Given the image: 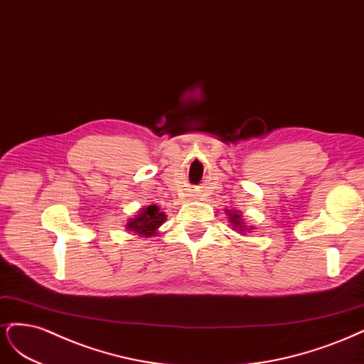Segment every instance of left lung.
<instances>
[{"mask_svg": "<svg viewBox=\"0 0 364 364\" xmlns=\"http://www.w3.org/2000/svg\"><path fill=\"white\" fill-rule=\"evenodd\" d=\"M225 213L228 216V222L230 225L232 227L234 231H237L240 236H245L246 232H251L255 227L254 225H246V222L243 219V215L240 213V210L237 212V210H230L227 208Z\"/></svg>", "mask_w": 364, "mask_h": 364, "instance_id": "1", "label": "left lung"}]
</instances>
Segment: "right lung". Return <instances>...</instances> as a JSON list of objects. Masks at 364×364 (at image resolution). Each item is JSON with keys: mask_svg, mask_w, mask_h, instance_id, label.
<instances>
[{"mask_svg": "<svg viewBox=\"0 0 364 364\" xmlns=\"http://www.w3.org/2000/svg\"><path fill=\"white\" fill-rule=\"evenodd\" d=\"M166 215L165 212H161V208L156 204L145 205L142 208H139V212L127 220V224L124 225L127 231L134 232L139 237H152V236H159L160 231L159 228L166 222Z\"/></svg>", "mask_w": 364, "mask_h": 364, "instance_id": "obj_1", "label": "right lung"}]
</instances>
